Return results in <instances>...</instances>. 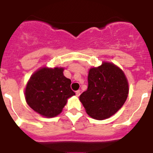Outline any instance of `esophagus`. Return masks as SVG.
<instances>
[{
  "instance_id": "1",
  "label": "esophagus",
  "mask_w": 153,
  "mask_h": 153,
  "mask_svg": "<svg viewBox=\"0 0 153 153\" xmlns=\"http://www.w3.org/2000/svg\"><path fill=\"white\" fill-rule=\"evenodd\" d=\"M75 94H76V96H77V97H79V96L80 95V94H81V91H79H79H77L76 92H75Z\"/></svg>"
}]
</instances>
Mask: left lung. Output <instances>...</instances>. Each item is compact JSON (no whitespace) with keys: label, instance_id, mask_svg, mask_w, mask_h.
<instances>
[{"label":"left lung","instance_id":"left-lung-1","mask_svg":"<svg viewBox=\"0 0 153 153\" xmlns=\"http://www.w3.org/2000/svg\"><path fill=\"white\" fill-rule=\"evenodd\" d=\"M128 83L124 72L104 62L89 71L88 88L79 97L89 116L103 120L116 114L126 102Z\"/></svg>","mask_w":153,"mask_h":153}]
</instances>
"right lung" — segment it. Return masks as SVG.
I'll list each match as a JSON object with an SVG mask.
<instances>
[{
  "label": "right lung",
  "instance_id": "obj_1",
  "mask_svg": "<svg viewBox=\"0 0 153 153\" xmlns=\"http://www.w3.org/2000/svg\"><path fill=\"white\" fill-rule=\"evenodd\" d=\"M63 68L44 67L30 78L25 89V99L34 111L47 117L57 116L75 93L71 79L63 75Z\"/></svg>",
  "mask_w": 153,
  "mask_h": 153
}]
</instances>
